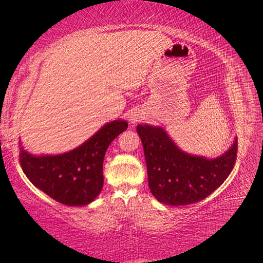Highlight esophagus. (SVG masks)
<instances>
[{
    "mask_svg": "<svg viewBox=\"0 0 263 263\" xmlns=\"http://www.w3.org/2000/svg\"><path fill=\"white\" fill-rule=\"evenodd\" d=\"M129 122H130V124H133V125L137 124L138 122H140V115H138V114H136V113L132 114V115L129 116Z\"/></svg>",
    "mask_w": 263,
    "mask_h": 263,
    "instance_id": "1",
    "label": "esophagus"
}]
</instances>
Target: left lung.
<instances>
[{"label":"left lung","instance_id":"left-lung-1","mask_svg":"<svg viewBox=\"0 0 263 263\" xmlns=\"http://www.w3.org/2000/svg\"><path fill=\"white\" fill-rule=\"evenodd\" d=\"M146 158L148 184L165 205H189L204 200L232 172L237 157V138L226 153L208 159L180 149L161 127L138 125Z\"/></svg>","mask_w":263,"mask_h":263}]
</instances>
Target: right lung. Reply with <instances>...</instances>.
<instances>
[{
    "mask_svg": "<svg viewBox=\"0 0 263 263\" xmlns=\"http://www.w3.org/2000/svg\"><path fill=\"white\" fill-rule=\"evenodd\" d=\"M126 121L105 124L81 146L54 156H34L20 142V162L33 184L54 201L67 206H84L93 202L103 187V161L106 150Z\"/></svg>",
    "mask_w": 263,
    "mask_h": 263,
    "instance_id": "obj_1",
    "label": "right lung"
}]
</instances>
